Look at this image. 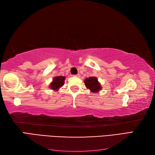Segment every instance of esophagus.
<instances>
[{"instance_id":"esophagus-1","label":"esophagus","mask_w":155,"mask_h":155,"mask_svg":"<svg viewBox=\"0 0 155 155\" xmlns=\"http://www.w3.org/2000/svg\"><path fill=\"white\" fill-rule=\"evenodd\" d=\"M74 77H80L81 76H80V74H76V75H74Z\"/></svg>"}]
</instances>
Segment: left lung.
Here are the masks:
<instances>
[{
	"label": "left lung",
	"mask_w": 155,
	"mask_h": 155,
	"mask_svg": "<svg viewBox=\"0 0 155 155\" xmlns=\"http://www.w3.org/2000/svg\"><path fill=\"white\" fill-rule=\"evenodd\" d=\"M85 87L87 89H89L91 93H97L102 90V87L101 83L98 82L97 78L95 77H91L87 78L84 81Z\"/></svg>",
	"instance_id": "left-lung-1"
}]
</instances>
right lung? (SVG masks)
Masks as SVG:
<instances>
[{"label": "right lung", "instance_id": "add662e5", "mask_svg": "<svg viewBox=\"0 0 155 155\" xmlns=\"http://www.w3.org/2000/svg\"><path fill=\"white\" fill-rule=\"evenodd\" d=\"M65 77L57 76L52 78V81L49 84V88L54 91H58L64 84Z\"/></svg>", "mask_w": 155, "mask_h": 155}]
</instances>
